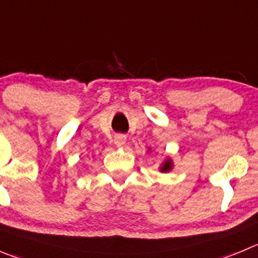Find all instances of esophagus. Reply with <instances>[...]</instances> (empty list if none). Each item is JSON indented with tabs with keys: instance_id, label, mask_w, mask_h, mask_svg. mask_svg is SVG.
Here are the masks:
<instances>
[{
	"instance_id": "1",
	"label": "esophagus",
	"mask_w": 258,
	"mask_h": 258,
	"mask_svg": "<svg viewBox=\"0 0 258 258\" xmlns=\"http://www.w3.org/2000/svg\"><path fill=\"white\" fill-rule=\"evenodd\" d=\"M126 143V136L124 135H115L114 136V144L117 146H123Z\"/></svg>"
}]
</instances>
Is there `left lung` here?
Instances as JSON below:
<instances>
[{
    "label": "left lung",
    "instance_id": "obj_1",
    "mask_svg": "<svg viewBox=\"0 0 258 258\" xmlns=\"http://www.w3.org/2000/svg\"><path fill=\"white\" fill-rule=\"evenodd\" d=\"M172 167H173L172 160H170V159H168V160H165V162L163 163V165L160 167V170H162V172H169V170L172 169Z\"/></svg>",
    "mask_w": 258,
    "mask_h": 258
}]
</instances>
